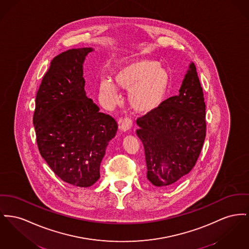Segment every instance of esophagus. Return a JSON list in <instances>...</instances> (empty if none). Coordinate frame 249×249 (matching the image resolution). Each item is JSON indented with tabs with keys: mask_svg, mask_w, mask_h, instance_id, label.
Instances as JSON below:
<instances>
[{
	"mask_svg": "<svg viewBox=\"0 0 249 249\" xmlns=\"http://www.w3.org/2000/svg\"><path fill=\"white\" fill-rule=\"evenodd\" d=\"M132 121L130 117H124L120 121V129L123 132H126L132 128Z\"/></svg>",
	"mask_w": 249,
	"mask_h": 249,
	"instance_id": "1",
	"label": "esophagus"
}]
</instances>
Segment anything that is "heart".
Here are the masks:
<instances>
[{
    "label": "heart",
    "instance_id": "heart-1",
    "mask_svg": "<svg viewBox=\"0 0 249 249\" xmlns=\"http://www.w3.org/2000/svg\"><path fill=\"white\" fill-rule=\"evenodd\" d=\"M114 80L118 88L130 92L129 103L132 109L146 115L163 103L170 85V74L159 62L142 59L120 67L114 74ZM100 91L107 103H117L118 92L112 82L103 81Z\"/></svg>",
    "mask_w": 249,
    "mask_h": 249
}]
</instances>
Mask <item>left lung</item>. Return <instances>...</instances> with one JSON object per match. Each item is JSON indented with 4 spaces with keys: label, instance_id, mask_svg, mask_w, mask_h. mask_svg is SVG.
<instances>
[{
    "label": "left lung",
    "instance_id": "1",
    "mask_svg": "<svg viewBox=\"0 0 249 249\" xmlns=\"http://www.w3.org/2000/svg\"><path fill=\"white\" fill-rule=\"evenodd\" d=\"M203 91L192 63L179 94L163 101L152 113L138 117L148 180L170 187L188 174L197 161L206 136Z\"/></svg>",
    "mask_w": 249,
    "mask_h": 249
}]
</instances>
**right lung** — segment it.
I'll return each instance as SVG.
<instances>
[{
	"instance_id": "obj_1",
	"label": "right lung",
	"mask_w": 249,
	"mask_h": 249,
	"mask_svg": "<svg viewBox=\"0 0 249 249\" xmlns=\"http://www.w3.org/2000/svg\"><path fill=\"white\" fill-rule=\"evenodd\" d=\"M92 51L72 49L52 60L33 117L41 156L62 180L79 187L99 179L106 146L117 131L115 118L86 95L83 63Z\"/></svg>"
}]
</instances>
